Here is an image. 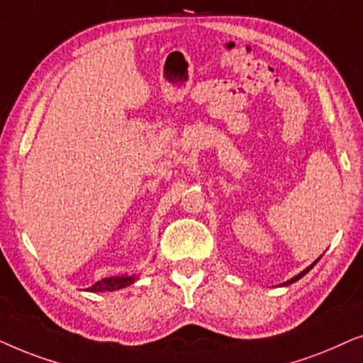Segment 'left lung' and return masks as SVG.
I'll return each instance as SVG.
<instances>
[{
    "label": "left lung",
    "mask_w": 363,
    "mask_h": 363,
    "mask_svg": "<svg viewBox=\"0 0 363 363\" xmlns=\"http://www.w3.org/2000/svg\"><path fill=\"white\" fill-rule=\"evenodd\" d=\"M318 259H320V257H318ZM318 259H317V260H315V262H313V264H311V265H308V267H307L306 270H302V272H301V274H297V275H296V277H292L291 280H287V282H286V284H282V286H289V284H294V282H297V280H298V279H302V277H303V275H306V274L308 272V270H311V269L313 267V265H315V264L318 262Z\"/></svg>",
    "instance_id": "left-lung-1"
}]
</instances>
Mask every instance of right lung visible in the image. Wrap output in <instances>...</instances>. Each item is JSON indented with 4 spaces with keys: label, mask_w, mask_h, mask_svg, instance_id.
<instances>
[{
    "label": "right lung",
    "mask_w": 363,
    "mask_h": 363,
    "mask_svg": "<svg viewBox=\"0 0 363 363\" xmlns=\"http://www.w3.org/2000/svg\"><path fill=\"white\" fill-rule=\"evenodd\" d=\"M138 280V275H119V277H108L96 282L94 286H91L88 291L89 292H113L119 291V289H124L131 286Z\"/></svg>",
    "instance_id": "add662e5"
}]
</instances>
